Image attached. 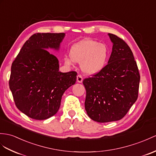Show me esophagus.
I'll use <instances>...</instances> for the list:
<instances>
[{"label":"esophagus","instance_id":"obj_1","mask_svg":"<svg viewBox=\"0 0 156 156\" xmlns=\"http://www.w3.org/2000/svg\"><path fill=\"white\" fill-rule=\"evenodd\" d=\"M77 81L78 83H82L83 81V77L81 75H78L77 76Z\"/></svg>","mask_w":156,"mask_h":156}]
</instances>
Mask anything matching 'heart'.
Returning <instances> with one entry per match:
<instances>
[{
    "instance_id": "obj_1",
    "label": "heart",
    "mask_w": 156,
    "mask_h": 156,
    "mask_svg": "<svg viewBox=\"0 0 156 156\" xmlns=\"http://www.w3.org/2000/svg\"><path fill=\"white\" fill-rule=\"evenodd\" d=\"M69 56L72 62L81 63L83 71L93 75L104 69L108 62L109 51L105 44L86 39L72 46ZM64 62L66 65L71 64V61L68 58H65Z\"/></svg>"
}]
</instances>
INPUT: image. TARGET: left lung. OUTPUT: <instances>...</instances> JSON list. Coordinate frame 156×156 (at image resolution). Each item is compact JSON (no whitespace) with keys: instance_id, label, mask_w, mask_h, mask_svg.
<instances>
[{"instance_id":"8db88e82","label":"left lung","mask_w":156,"mask_h":156,"mask_svg":"<svg viewBox=\"0 0 156 156\" xmlns=\"http://www.w3.org/2000/svg\"><path fill=\"white\" fill-rule=\"evenodd\" d=\"M112 51L104 69L83 81L85 108L98 122L122 119L138 97L140 75L130 47L120 37L108 34Z\"/></svg>"}]
</instances>
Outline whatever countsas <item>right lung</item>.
<instances>
[{"mask_svg":"<svg viewBox=\"0 0 156 156\" xmlns=\"http://www.w3.org/2000/svg\"><path fill=\"white\" fill-rule=\"evenodd\" d=\"M64 33H36L26 41L12 63L9 87L16 107L35 120L58 111L64 92L74 85L77 72L59 71V61L46 49H58Z\"/></svg>","mask_w":156,"mask_h":156,"instance_id":"obj_1","label":"right lung"}]
</instances>
